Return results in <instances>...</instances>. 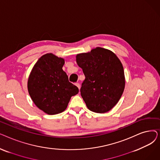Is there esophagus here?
<instances>
[{
    "mask_svg": "<svg viewBox=\"0 0 160 160\" xmlns=\"http://www.w3.org/2000/svg\"><path fill=\"white\" fill-rule=\"evenodd\" d=\"M75 85L78 87V88L79 89H80V83H75Z\"/></svg>",
    "mask_w": 160,
    "mask_h": 160,
    "instance_id": "obj_1",
    "label": "esophagus"
}]
</instances>
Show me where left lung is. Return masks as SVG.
I'll list each match as a JSON object with an SVG mask.
<instances>
[{
	"label": "left lung",
	"instance_id": "left-lung-1",
	"mask_svg": "<svg viewBox=\"0 0 160 160\" xmlns=\"http://www.w3.org/2000/svg\"><path fill=\"white\" fill-rule=\"evenodd\" d=\"M86 78L80 94L89 110L106 113L117 104L125 86L122 65L111 50L101 47L77 55Z\"/></svg>",
	"mask_w": 160,
	"mask_h": 160
}]
</instances>
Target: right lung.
<instances>
[{
  "mask_svg": "<svg viewBox=\"0 0 160 160\" xmlns=\"http://www.w3.org/2000/svg\"><path fill=\"white\" fill-rule=\"evenodd\" d=\"M64 63V59L46 54L38 60L29 76V95L36 106L48 115L63 112L71 97L79 91L63 71Z\"/></svg>",
  "mask_w": 160,
  "mask_h": 160,
  "instance_id": "right-lung-1",
  "label": "right lung"
}]
</instances>
